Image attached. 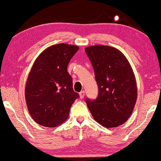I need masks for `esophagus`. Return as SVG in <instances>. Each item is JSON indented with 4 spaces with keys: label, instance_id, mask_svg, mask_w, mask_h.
Segmentation results:
<instances>
[{
    "label": "esophagus",
    "instance_id": "esophagus-1",
    "mask_svg": "<svg viewBox=\"0 0 161 161\" xmlns=\"http://www.w3.org/2000/svg\"><path fill=\"white\" fill-rule=\"evenodd\" d=\"M85 96V91H82L79 93V97H80V98H83Z\"/></svg>",
    "mask_w": 161,
    "mask_h": 161
}]
</instances>
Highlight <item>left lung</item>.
I'll use <instances>...</instances> for the list:
<instances>
[{
    "label": "left lung",
    "instance_id": "obj_1",
    "mask_svg": "<svg viewBox=\"0 0 161 161\" xmlns=\"http://www.w3.org/2000/svg\"><path fill=\"white\" fill-rule=\"evenodd\" d=\"M95 71L98 86L95 100L86 99L92 116L106 128L125 123L137 100V85L132 66L119 50L107 45L85 48Z\"/></svg>",
    "mask_w": 161,
    "mask_h": 161
}]
</instances>
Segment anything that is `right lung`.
I'll use <instances>...</instances> for the list:
<instances>
[{
    "label": "right lung",
    "instance_id": "obj_1",
    "mask_svg": "<svg viewBox=\"0 0 161 161\" xmlns=\"http://www.w3.org/2000/svg\"><path fill=\"white\" fill-rule=\"evenodd\" d=\"M79 47L57 44L38 55L28 75L25 97L36 123L53 128L67 119L72 104L79 97L73 91L67 66Z\"/></svg>",
    "mask_w": 161,
    "mask_h": 161
}]
</instances>
